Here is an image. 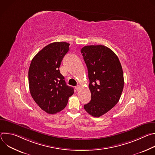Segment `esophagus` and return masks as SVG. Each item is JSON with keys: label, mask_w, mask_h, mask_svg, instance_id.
I'll return each instance as SVG.
<instances>
[{"label": "esophagus", "mask_w": 155, "mask_h": 155, "mask_svg": "<svg viewBox=\"0 0 155 155\" xmlns=\"http://www.w3.org/2000/svg\"><path fill=\"white\" fill-rule=\"evenodd\" d=\"M80 88H81V86H80V85H77V86L75 87V89H76V90H77V91H78L80 90Z\"/></svg>", "instance_id": "1"}]
</instances>
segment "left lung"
<instances>
[{"label": "left lung", "instance_id": "8db88e82", "mask_svg": "<svg viewBox=\"0 0 155 155\" xmlns=\"http://www.w3.org/2000/svg\"><path fill=\"white\" fill-rule=\"evenodd\" d=\"M81 53L87 68L91 93V100L84 108L91 116L99 117L120 100L124 87L121 65L116 54L104 45L85 46Z\"/></svg>", "mask_w": 155, "mask_h": 155}]
</instances>
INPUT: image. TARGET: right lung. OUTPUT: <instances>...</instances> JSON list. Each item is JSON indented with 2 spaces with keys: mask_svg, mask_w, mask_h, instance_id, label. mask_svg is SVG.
I'll return each instance as SVG.
<instances>
[{
  "mask_svg": "<svg viewBox=\"0 0 155 155\" xmlns=\"http://www.w3.org/2000/svg\"><path fill=\"white\" fill-rule=\"evenodd\" d=\"M70 44L54 42L44 47L32 59L29 69V90L40 108L49 114H56L67 105L74 88L66 84L59 69Z\"/></svg>",
  "mask_w": 155,
  "mask_h": 155,
  "instance_id": "obj_1",
  "label": "right lung"
}]
</instances>
